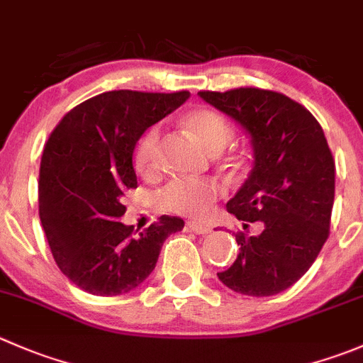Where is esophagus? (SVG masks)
Wrapping results in <instances>:
<instances>
[{
    "label": "esophagus",
    "mask_w": 363,
    "mask_h": 363,
    "mask_svg": "<svg viewBox=\"0 0 363 363\" xmlns=\"http://www.w3.org/2000/svg\"><path fill=\"white\" fill-rule=\"evenodd\" d=\"M188 228L195 234H209L213 228L209 225H202V223H196V221H188Z\"/></svg>",
    "instance_id": "obj_1"
}]
</instances>
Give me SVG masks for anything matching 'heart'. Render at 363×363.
<instances>
[{
  "label": "heart",
  "instance_id": "obj_1",
  "mask_svg": "<svg viewBox=\"0 0 363 363\" xmlns=\"http://www.w3.org/2000/svg\"><path fill=\"white\" fill-rule=\"evenodd\" d=\"M186 125L199 136L209 150H220L232 140V125L227 118L211 108H196L186 115ZM160 125H150L136 142L135 168L142 175H154L160 170ZM223 188L214 179H172L156 193L157 206L168 213L189 218H203L209 213Z\"/></svg>",
  "mask_w": 363,
  "mask_h": 363
}]
</instances>
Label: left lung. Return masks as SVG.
<instances>
[{"mask_svg":"<svg viewBox=\"0 0 363 363\" xmlns=\"http://www.w3.org/2000/svg\"><path fill=\"white\" fill-rule=\"evenodd\" d=\"M252 136L253 170L228 213L260 234L235 232L239 255L218 279L235 293L273 296L314 264L330 235L335 199V160L323 128L296 101L257 86L199 92Z\"/></svg>","mask_w":363,"mask_h":363,"instance_id":"8db88e82","label":"left lung"}]
</instances>
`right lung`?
Masks as SVG:
<instances>
[{"mask_svg": "<svg viewBox=\"0 0 363 363\" xmlns=\"http://www.w3.org/2000/svg\"><path fill=\"white\" fill-rule=\"evenodd\" d=\"M188 97V90L104 92L52 129L38 174V216L52 259L79 289L96 296L129 293L152 273L164 239L184 227L182 218L163 214L135 230L121 218L124 193L138 188L136 142Z\"/></svg>", "mask_w": 363, "mask_h": 363, "instance_id": "1", "label": "right lung"}]
</instances>
